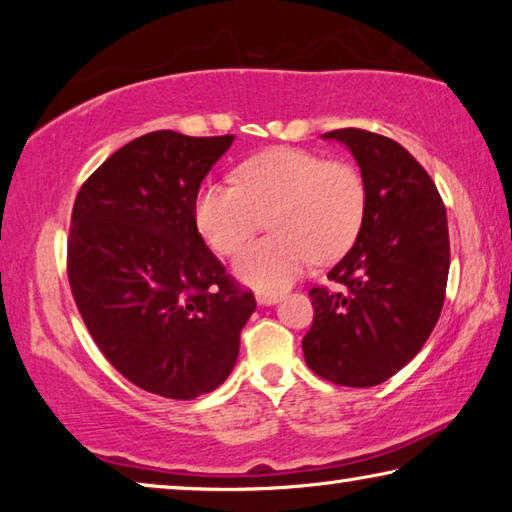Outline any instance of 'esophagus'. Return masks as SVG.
Listing matches in <instances>:
<instances>
[{"label": "esophagus", "mask_w": 512, "mask_h": 512, "mask_svg": "<svg viewBox=\"0 0 512 512\" xmlns=\"http://www.w3.org/2000/svg\"><path fill=\"white\" fill-rule=\"evenodd\" d=\"M257 302H259V305H275V302H280V293L259 291L257 293Z\"/></svg>", "instance_id": "1"}]
</instances>
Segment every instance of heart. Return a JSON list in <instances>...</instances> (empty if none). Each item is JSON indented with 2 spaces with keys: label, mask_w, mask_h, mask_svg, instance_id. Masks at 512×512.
Returning <instances> with one entry per match:
<instances>
[{
  "label": "heart",
  "mask_w": 512,
  "mask_h": 512,
  "mask_svg": "<svg viewBox=\"0 0 512 512\" xmlns=\"http://www.w3.org/2000/svg\"><path fill=\"white\" fill-rule=\"evenodd\" d=\"M366 207V180L352 162L282 146L241 164L237 183L203 185L194 219L216 253L235 257L271 216L275 235L246 250L235 271L250 287L277 291L311 259L341 257L359 237Z\"/></svg>",
  "instance_id": "b5f03b06"
}]
</instances>
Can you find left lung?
Masks as SVG:
<instances>
[{
  "label": "left lung",
  "mask_w": 512,
  "mask_h": 512,
  "mask_svg": "<svg viewBox=\"0 0 512 512\" xmlns=\"http://www.w3.org/2000/svg\"><path fill=\"white\" fill-rule=\"evenodd\" d=\"M368 187L359 237L327 277L348 291L314 287V323L302 339L307 366L339 386L391 379L427 343L445 302L447 212L422 164L391 137L341 128Z\"/></svg>",
  "instance_id": "1"
}]
</instances>
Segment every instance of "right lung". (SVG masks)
<instances>
[{"mask_svg": "<svg viewBox=\"0 0 512 512\" xmlns=\"http://www.w3.org/2000/svg\"><path fill=\"white\" fill-rule=\"evenodd\" d=\"M235 135L155 131L115 151L74 201L67 275L85 327L135 386L169 400L219 388L255 311L205 246L194 203Z\"/></svg>", "mask_w": 512, "mask_h": 512, "instance_id": "obj_1", "label": "right lung"}]
</instances>
